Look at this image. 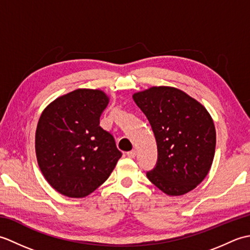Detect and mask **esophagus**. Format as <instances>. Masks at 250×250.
<instances>
[{
    "label": "esophagus",
    "mask_w": 250,
    "mask_h": 250,
    "mask_svg": "<svg viewBox=\"0 0 250 250\" xmlns=\"http://www.w3.org/2000/svg\"><path fill=\"white\" fill-rule=\"evenodd\" d=\"M126 155H128V157L129 158H135V156H136V150H131V151H129V152H126Z\"/></svg>",
    "instance_id": "obj_1"
}]
</instances>
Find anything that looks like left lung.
Wrapping results in <instances>:
<instances>
[{
    "mask_svg": "<svg viewBox=\"0 0 250 250\" xmlns=\"http://www.w3.org/2000/svg\"><path fill=\"white\" fill-rule=\"evenodd\" d=\"M132 97L157 141V167L147 173L148 179L167 195L188 193L203 182L213 164L216 129L210 114L175 87L153 86Z\"/></svg>",
    "mask_w": 250,
    "mask_h": 250,
    "instance_id": "left-lung-1",
    "label": "left lung"
}]
</instances>
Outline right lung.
Instances as JSON below:
<instances>
[{
    "instance_id": "1",
    "label": "right lung",
    "mask_w": 250,
    "mask_h": 250,
    "mask_svg": "<svg viewBox=\"0 0 250 250\" xmlns=\"http://www.w3.org/2000/svg\"><path fill=\"white\" fill-rule=\"evenodd\" d=\"M109 103L103 90L79 88L46 106L37 122L35 153L42 174L68 198L92 193L114 171L121 152L100 126Z\"/></svg>"
}]
</instances>
